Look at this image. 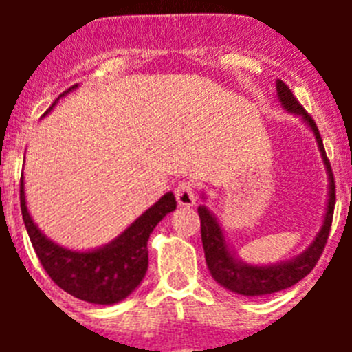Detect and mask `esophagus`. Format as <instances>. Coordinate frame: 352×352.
Segmentation results:
<instances>
[{"instance_id":"34e87169","label":"esophagus","mask_w":352,"mask_h":352,"mask_svg":"<svg viewBox=\"0 0 352 352\" xmlns=\"http://www.w3.org/2000/svg\"><path fill=\"white\" fill-rule=\"evenodd\" d=\"M176 201H178L179 206L190 208L195 204V192H194V185L190 182H183L176 186Z\"/></svg>"}]
</instances>
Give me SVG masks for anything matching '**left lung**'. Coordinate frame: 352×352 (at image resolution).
Listing matches in <instances>:
<instances>
[{
	"instance_id": "1",
	"label": "left lung",
	"mask_w": 352,
	"mask_h": 352,
	"mask_svg": "<svg viewBox=\"0 0 352 352\" xmlns=\"http://www.w3.org/2000/svg\"><path fill=\"white\" fill-rule=\"evenodd\" d=\"M276 95H278V100L282 102V107L287 109L289 113L301 116V120L310 126V130L316 135L322 162H324L326 170H328L329 199L321 231L317 232L316 239L310 243V247L303 254L294 257V259L278 264H270V266L247 264L241 259H238L234 256V252L227 247L222 227L217 222L214 214L206 206L197 208L199 219H201V238H203L204 257H206L210 273L220 285H223V287L232 292L243 294V296H263V294L284 291V289L298 284L301 278L309 275L314 270V266L317 264V261H319V257H321L322 250H324L326 239L329 236V227H331V220H333L335 178L333 173H331L328 157H326L321 133H319L316 121L301 107L300 102L296 100V96L292 95L287 84L282 82L280 79L276 80Z\"/></svg>"
}]
</instances>
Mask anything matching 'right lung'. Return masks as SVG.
Wrapping results in <instances>:
<instances>
[{"label":"right lung","instance_id":"1","mask_svg":"<svg viewBox=\"0 0 352 352\" xmlns=\"http://www.w3.org/2000/svg\"><path fill=\"white\" fill-rule=\"evenodd\" d=\"M76 86L68 88L72 91ZM65 91L63 95H67ZM60 95V96H63ZM60 96L56 102L60 100ZM54 104L45 111L51 113ZM176 210L173 192L146 210L130 227L111 243L88 252L68 250L42 234L31 219L24 195V178L21 176V211L31 245L52 282L72 296L96 305H113L125 300L135 291L148 272V239L157 223Z\"/></svg>","mask_w":352,"mask_h":352}]
</instances>
